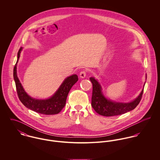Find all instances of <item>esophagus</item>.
I'll list each match as a JSON object with an SVG mask.
<instances>
[{
    "label": "esophagus",
    "instance_id": "obj_1",
    "mask_svg": "<svg viewBox=\"0 0 160 160\" xmlns=\"http://www.w3.org/2000/svg\"><path fill=\"white\" fill-rule=\"evenodd\" d=\"M86 74H87V71L86 70H82V71H81L80 72L79 76L81 78H84L86 77Z\"/></svg>",
    "mask_w": 160,
    "mask_h": 160
}]
</instances>
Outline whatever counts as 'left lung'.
<instances>
[{
  "label": "left lung",
  "mask_w": 160,
  "mask_h": 160,
  "mask_svg": "<svg viewBox=\"0 0 160 160\" xmlns=\"http://www.w3.org/2000/svg\"><path fill=\"white\" fill-rule=\"evenodd\" d=\"M90 80L93 86L92 107L97 113L100 115L113 116L126 113L134 110L141 100L143 89L134 101L129 103H119L110 100L103 95L101 86L98 82L93 77L90 78Z\"/></svg>",
  "instance_id": "8db88e82"
}]
</instances>
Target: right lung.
<instances>
[{
    "label": "right lung",
    "instance_id": "obj_1",
    "mask_svg": "<svg viewBox=\"0 0 160 160\" xmlns=\"http://www.w3.org/2000/svg\"><path fill=\"white\" fill-rule=\"evenodd\" d=\"M22 48L18 52L17 63L13 69V78L18 98L21 102L28 108L43 114H58L64 108L69 92L72 86L78 81L76 74L67 78L58 89L50 98L46 100H39L31 97L24 91L23 86L17 74V65L18 62Z\"/></svg>",
    "mask_w": 160,
    "mask_h": 160
}]
</instances>
